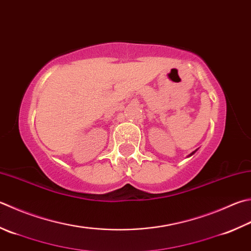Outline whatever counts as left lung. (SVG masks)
I'll return each instance as SVG.
<instances>
[{
	"mask_svg": "<svg viewBox=\"0 0 251 251\" xmlns=\"http://www.w3.org/2000/svg\"><path fill=\"white\" fill-rule=\"evenodd\" d=\"M195 153H196V151H195V152H193V153H191V154H190V155H192V154H195Z\"/></svg>",
	"mask_w": 251,
	"mask_h": 251,
	"instance_id": "8db88e82",
	"label": "left lung"
}]
</instances>
